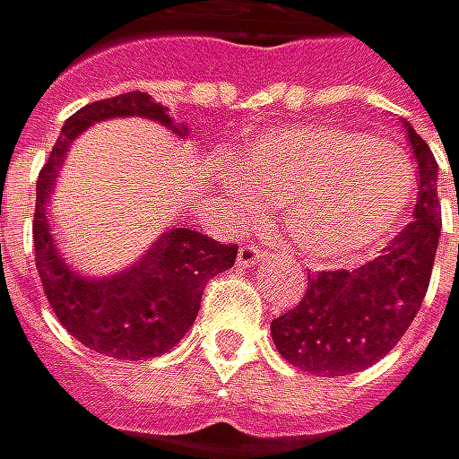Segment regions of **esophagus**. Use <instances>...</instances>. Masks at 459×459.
<instances>
[{
	"mask_svg": "<svg viewBox=\"0 0 459 459\" xmlns=\"http://www.w3.org/2000/svg\"><path fill=\"white\" fill-rule=\"evenodd\" d=\"M266 255H269V253L261 250L258 245H242V247H239V264H242V266H253V264L264 261Z\"/></svg>",
	"mask_w": 459,
	"mask_h": 459,
	"instance_id": "esophagus-1",
	"label": "esophagus"
}]
</instances>
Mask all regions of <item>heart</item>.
<instances>
[{"label": "heart", "instance_id": "1", "mask_svg": "<svg viewBox=\"0 0 459 459\" xmlns=\"http://www.w3.org/2000/svg\"><path fill=\"white\" fill-rule=\"evenodd\" d=\"M239 177L225 174L228 206L255 220L285 206L288 231L315 264H344L385 245L414 193L403 152L360 131L312 123L290 126L237 150Z\"/></svg>", "mask_w": 459, "mask_h": 459}]
</instances>
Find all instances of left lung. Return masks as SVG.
I'll return each mask as SVG.
<instances>
[{
    "mask_svg": "<svg viewBox=\"0 0 459 459\" xmlns=\"http://www.w3.org/2000/svg\"><path fill=\"white\" fill-rule=\"evenodd\" d=\"M420 169L414 220L360 269H328L309 277L304 299L272 320L280 355L317 377L358 374L382 360L414 323L430 285L438 250V163L409 126Z\"/></svg>",
    "mask_w": 459,
    "mask_h": 459,
    "instance_id": "obj_1",
    "label": "left lung"
}]
</instances>
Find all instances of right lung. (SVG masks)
<instances>
[{
	"label": "right lung",
	"instance_id": "add662e5",
	"mask_svg": "<svg viewBox=\"0 0 459 459\" xmlns=\"http://www.w3.org/2000/svg\"><path fill=\"white\" fill-rule=\"evenodd\" d=\"M117 115H142L171 128L166 109L142 91L101 99L77 109L64 123L50 158L37 177L31 225L34 261L45 299L69 336L107 358L144 360L169 352L187 333L198 315L204 285L234 266L239 247L220 245L190 228H169L136 266L115 277H85L61 258L45 212L58 166L69 142L82 128Z\"/></svg>",
	"mask_w": 459,
	"mask_h": 459
}]
</instances>
